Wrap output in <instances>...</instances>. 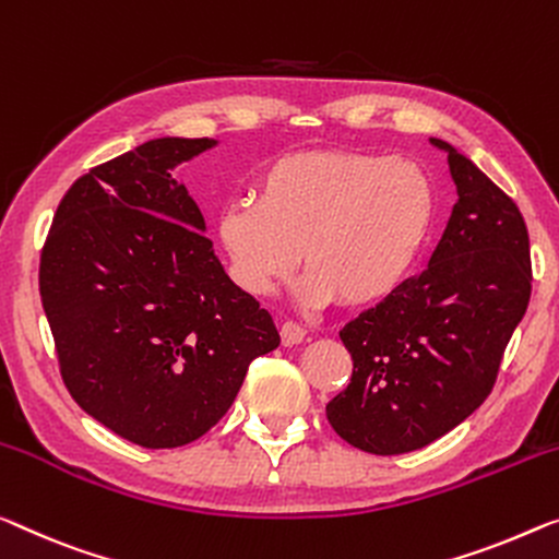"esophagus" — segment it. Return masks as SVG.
<instances>
[{
    "mask_svg": "<svg viewBox=\"0 0 559 559\" xmlns=\"http://www.w3.org/2000/svg\"><path fill=\"white\" fill-rule=\"evenodd\" d=\"M280 337H282V345H285V347H295L305 340V328H302V324L287 320V322H282Z\"/></svg>",
    "mask_w": 559,
    "mask_h": 559,
    "instance_id": "34e87169",
    "label": "esophagus"
}]
</instances>
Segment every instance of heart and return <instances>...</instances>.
Returning <instances> with one entry per match:
<instances>
[{"label": "heart", "mask_w": 559, "mask_h": 559, "mask_svg": "<svg viewBox=\"0 0 559 559\" xmlns=\"http://www.w3.org/2000/svg\"><path fill=\"white\" fill-rule=\"evenodd\" d=\"M425 169L365 152H305L264 169L254 202L227 204L214 237L231 280L264 297L302 260L297 297L372 307L400 289L432 227Z\"/></svg>", "instance_id": "1"}]
</instances>
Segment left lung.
I'll use <instances>...</instances> for the list:
<instances>
[{
	"instance_id": "obj_1",
	"label": "left lung",
	"mask_w": 559,
	"mask_h": 559,
	"mask_svg": "<svg viewBox=\"0 0 559 559\" xmlns=\"http://www.w3.org/2000/svg\"><path fill=\"white\" fill-rule=\"evenodd\" d=\"M429 142L448 154L457 187L440 245L423 274L340 332L355 367L328 419L372 454L427 448L465 423L492 392L530 305V237L518 204L452 144Z\"/></svg>"
}]
</instances>
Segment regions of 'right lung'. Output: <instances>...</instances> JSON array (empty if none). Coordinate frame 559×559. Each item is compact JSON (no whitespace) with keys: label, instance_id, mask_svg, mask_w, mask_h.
<instances>
[{"label":"right lung","instance_id":"obj_1","mask_svg":"<svg viewBox=\"0 0 559 559\" xmlns=\"http://www.w3.org/2000/svg\"><path fill=\"white\" fill-rule=\"evenodd\" d=\"M217 140L159 136L76 179L39 262L67 390L140 448L194 442L225 417L254 357L280 347L175 177Z\"/></svg>","mask_w":559,"mask_h":559}]
</instances>
